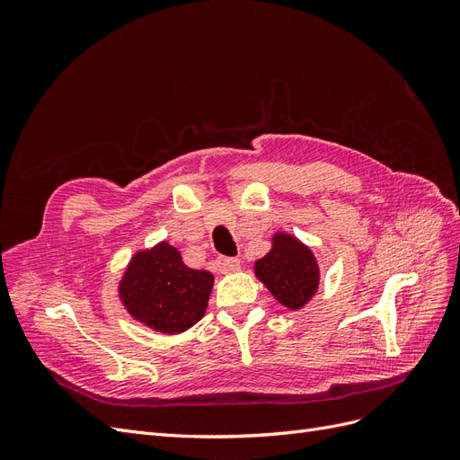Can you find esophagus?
Instances as JSON below:
<instances>
[{"instance_id":"34e87169","label":"esophagus","mask_w":460,"mask_h":460,"mask_svg":"<svg viewBox=\"0 0 460 460\" xmlns=\"http://www.w3.org/2000/svg\"><path fill=\"white\" fill-rule=\"evenodd\" d=\"M217 267L220 272H234L240 269V259L235 257H218L217 259Z\"/></svg>"}]
</instances>
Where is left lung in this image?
Instances as JSON below:
<instances>
[{"label":"left lung","instance_id":"8db88e82","mask_svg":"<svg viewBox=\"0 0 460 460\" xmlns=\"http://www.w3.org/2000/svg\"><path fill=\"white\" fill-rule=\"evenodd\" d=\"M255 274L289 309L303 307L318 288V264L311 249L286 234H278L270 253L255 262Z\"/></svg>","mask_w":460,"mask_h":460}]
</instances>
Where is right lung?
<instances>
[{
    "instance_id": "1",
    "label": "right lung",
    "mask_w": 460,
    "mask_h": 460,
    "mask_svg": "<svg viewBox=\"0 0 460 460\" xmlns=\"http://www.w3.org/2000/svg\"><path fill=\"white\" fill-rule=\"evenodd\" d=\"M213 274L188 269L169 243L137 253L120 282L124 307L134 318L163 333H178L203 318Z\"/></svg>"
}]
</instances>
